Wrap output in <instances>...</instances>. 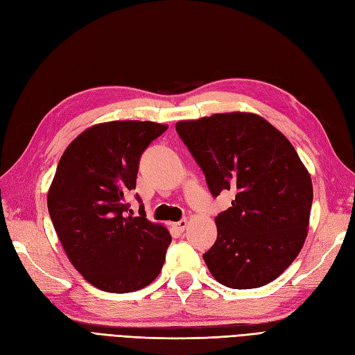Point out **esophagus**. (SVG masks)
Instances as JSON below:
<instances>
[{"instance_id":"1","label":"esophagus","mask_w":355,"mask_h":355,"mask_svg":"<svg viewBox=\"0 0 355 355\" xmlns=\"http://www.w3.org/2000/svg\"><path fill=\"white\" fill-rule=\"evenodd\" d=\"M189 226V222H187V219H181L180 222H177V223H174V228L177 230V231H180V232H183L186 228Z\"/></svg>"}]
</instances>
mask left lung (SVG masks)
Here are the masks:
<instances>
[{
  "label": "left lung",
  "instance_id": "left-lung-1",
  "mask_svg": "<svg viewBox=\"0 0 355 355\" xmlns=\"http://www.w3.org/2000/svg\"><path fill=\"white\" fill-rule=\"evenodd\" d=\"M175 129L211 195L235 192L232 207L214 219L217 240L204 253L208 270L234 289L270 284L302 250L311 217L312 180L293 144L250 112L184 120Z\"/></svg>",
  "mask_w": 355,
  "mask_h": 355
}]
</instances>
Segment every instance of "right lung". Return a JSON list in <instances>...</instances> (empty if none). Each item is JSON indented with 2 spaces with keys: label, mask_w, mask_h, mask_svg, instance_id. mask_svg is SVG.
Here are the masks:
<instances>
[{
  "label": "right lung",
  "mask_w": 355,
  "mask_h": 355,
  "mask_svg": "<svg viewBox=\"0 0 355 355\" xmlns=\"http://www.w3.org/2000/svg\"><path fill=\"white\" fill-rule=\"evenodd\" d=\"M168 129L153 121L88 127L62 153L48 192V210L69 261L106 293L150 285L165 262L171 234L125 202L136 187L139 157ZM139 199V196H138Z\"/></svg>",
  "instance_id": "right-lung-1"
}]
</instances>
